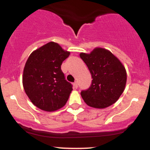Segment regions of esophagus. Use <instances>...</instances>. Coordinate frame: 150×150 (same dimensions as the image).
I'll return each instance as SVG.
<instances>
[{
  "instance_id": "obj_1",
  "label": "esophagus",
  "mask_w": 150,
  "mask_h": 150,
  "mask_svg": "<svg viewBox=\"0 0 150 150\" xmlns=\"http://www.w3.org/2000/svg\"><path fill=\"white\" fill-rule=\"evenodd\" d=\"M73 85H74V87H75V88H77V87H78V84H77V81H75V82H74Z\"/></svg>"
}]
</instances>
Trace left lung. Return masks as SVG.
I'll return each mask as SVG.
<instances>
[{
  "instance_id": "8db88e82",
  "label": "left lung",
  "mask_w": 150,
  "mask_h": 150,
  "mask_svg": "<svg viewBox=\"0 0 150 150\" xmlns=\"http://www.w3.org/2000/svg\"><path fill=\"white\" fill-rule=\"evenodd\" d=\"M80 58L92 75L90 87L81 91L85 102L91 107L104 108L114 104L124 91L126 71L112 53L96 48L89 54L81 53Z\"/></svg>"
}]
</instances>
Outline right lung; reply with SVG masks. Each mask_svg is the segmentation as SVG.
<instances>
[{
  "label": "right lung",
  "instance_id": "1",
  "mask_svg": "<svg viewBox=\"0 0 150 150\" xmlns=\"http://www.w3.org/2000/svg\"><path fill=\"white\" fill-rule=\"evenodd\" d=\"M70 56L55 42H49L30 54L24 68L22 84L29 99L37 107L54 111L66 104L73 85L61 70Z\"/></svg>",
  "mask_w": 150,
  "mask_h": 150
}]
</instances>
